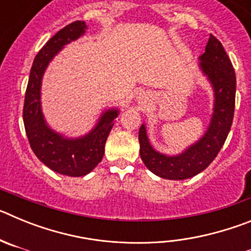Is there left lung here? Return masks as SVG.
I'll use <instances>...</instances> for the list:
<instances>
[{
    "label": "left lung",
    "instance_id": "obj_1",
    "mask_svg": "<svg viewBox=\"0 0 251 251\" xmlns=\"http://www.w3.org/2000/svg\"><path fill=\"white\" fill-rule=\"evenodd\" d=\"M201 72L214 89V112L211 121L196 143L176 156H166L157 152L147 137L145 124L139 128V153L146 167L157 176L166 179H186L200 174L220 152L230 132L234 118L236 77L224 46L214 35L200 57Z\"/></svg>",
    "mask_w": 251,
    "mask_h": 251
}]
</instances>
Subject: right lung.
<instances>
[{
    "instance_id": "add662e5",
    "label": "right lung",
    "mask_w": 251,
    "mask_h": 251,
    "mask_svg": "<svg viewBox=\"0 0 251 251\" xmlns=\"http://www.w3.org/2000/svg\"><path fill=\"white\" fill-rule=\"evenodd\" d=\"M84 21L72 22L57 31L37 52L31 66L24 104V124L31 150L50 170L72 177L92 172L104 156V146L118 117V109H108L88 134L79 138H66L51 129L41 110V81L49 63L66 44L85 34Z\"/></svg>"
}]
</instances>
